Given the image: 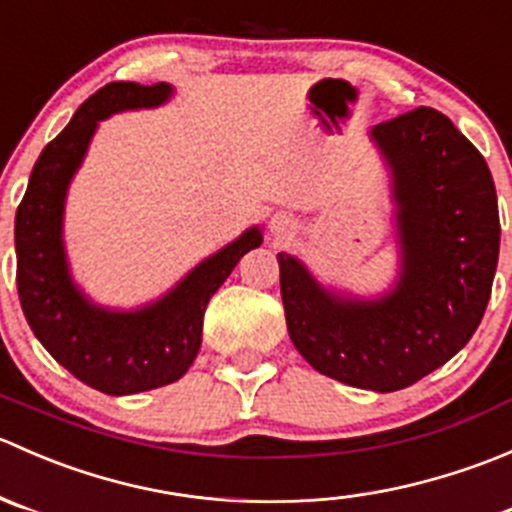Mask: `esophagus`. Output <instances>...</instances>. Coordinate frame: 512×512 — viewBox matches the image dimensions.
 <instances>
[{"instance_id": "obj_1", "label": "esophagus", "mask_w": 512, "mask_h": 512, "mask_svg": "<svg viewBox=\"0 0 512 512\" xmlns=\"http://www.w3.org/2000/svg\"><path fill=\"white\" fill-rule=\"evenodd\" d=\"M289 230H292V220H289L287 215H275V220H272V232H275V235H287Z\"/></svg>"}]
</instances>
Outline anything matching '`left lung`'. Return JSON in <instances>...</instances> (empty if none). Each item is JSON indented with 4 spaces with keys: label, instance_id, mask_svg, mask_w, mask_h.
<instances>
[{
    "label": "left lung",
    "instance_id": "obj_1",
    "mask_svg": "<svg viewBox=\"0 0 512 512\" xmlns=\"http://www.w3.org/2000/svg\"><path fill=\"white\" fill-rule=\"evenodd\" d=\"M394 180L401 272L379 299L324 289L280 252L287 332L324 376L371 391L416 384L461 352L493 287L500 218L493 175L471 141L433 108L371 131Z\"/></svg>",
    "mask_w": 512,
    "mask_h": 512
}]
</instances>
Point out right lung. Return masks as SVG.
<instances>
[{
    "label": "right lung",
    "mask_w": 512,
    "mask_h": 512,
    "mask_svg": "<svg viewBox=\"0 0 512 512\" xmlns=\"http://www.w3.org/2000/svg\"><path fill=\"white\" fill-rule=\"evenodd\" d=\"M173 94L168 84L113 81L86 98L36 160L17 208V289L24 317L44 349L91 389L111 396L173 384L190 369L203 337L210 297L245 252L262 242L250 227L200 262L165 297L136 312H113L84 297L69 275L64 252V200L98 121L128 108H153Z\"/></svg>",
    "instance_id": "obj_1"
}]
</instances>
